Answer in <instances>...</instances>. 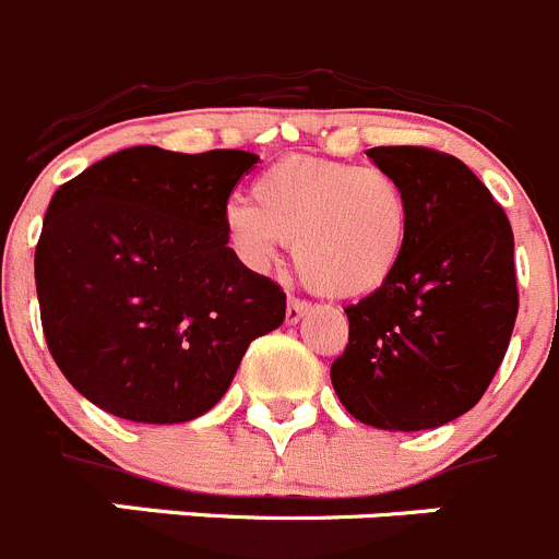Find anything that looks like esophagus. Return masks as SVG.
Returning <instances> with one entry per match:
<instances>
[{
    "label": "esophagus",
    "mask_w": 559,
    "mask_h": 559,
    "mask_svg": "<svg viewBox=\"0 0 559 559\" xmlns=\"http://www.w3.org/2000/svg\"><path fill=\"white\" fill-rule=\"evenodd\" d=\"M307 310H310V301L296 299V296H290L288 307H285V321H288V324H296V321H299L301 316L307 313Z\"/></svg>",
    "instance_id": "esophagus-1"
}]
</instances>
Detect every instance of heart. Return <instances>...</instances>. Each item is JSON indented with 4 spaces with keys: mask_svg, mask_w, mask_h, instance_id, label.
Here are the masks:
<instances>
[{
    "mask_svg": "<svg viewBox=\"0 0 559 559\" xmlns=\"http://www.w3.org/2000/svg\"><path fill=\"white\" fill-rule=\"evenodd\" d=\"M252 202L224 210V235L240 260L265 269L290 243L301 283L332 299H360L393 280L409 240V199L377 166L285 157L265 168Z\"/></svg>",
    "mask_w": 559,
    "mask_h": 559,
    "instance_id": "1",
    "label": "heart"
}]
</instances>
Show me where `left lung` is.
<instances>
[{"mask_svg":"<svg viewBox=\"0 0 559 559\" xmlns=\"http://www.w3.org/2000/svg\"><path fill=\"white\" fill-rule=\"evenodd\" d=\"M409 199V240L391 283L346 307L349 343L332 362L337 399L377 429H435L488 391L519 316L513 227L457 157L373 146Z\"/></svg>","mask_w":559,"mask_h":559,"instance_id":"8db88e82","label":"left lung"}]
</instances>
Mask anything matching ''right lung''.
Returning <instances> with one entry per match:
<instances>
[{
    "instance_id": "add662e5",
    "label": "right lung",
    "mask_w": 559,
    "mask_h": 559,
    "mask_svg": "<svg viewBox=\"0 0 559 559\" xmlns=\"http://www.w3.org/2000/svg\"><path fill=\"white\" fill-rule=\"evenodd\" d=\"M258 155L132 146L55 191L35 246L46 346L112 416L199 418L249 343L285 321L283 288L238 260L224 210Z\"/></svg>"
}]
</instances>
